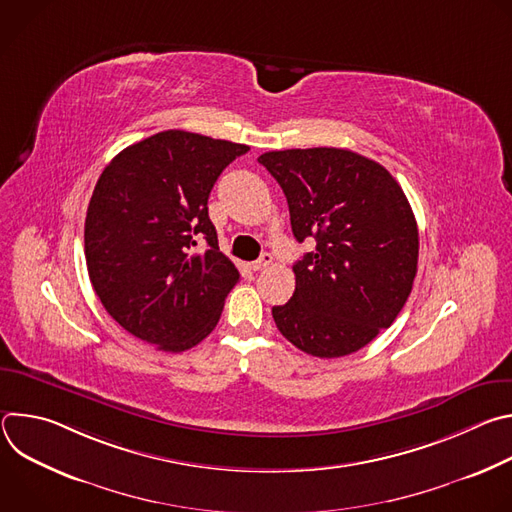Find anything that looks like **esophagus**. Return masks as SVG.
Here are the masks:
<instances>
[{"label":"esophagus","instance_id":"1","mask_svg":"<svg viewBox=\"0 0 512 512\" xmlns=\"http://www.w3.org/2000/svg\"><path fill=\"white\" fill-rule=\"evenodd\" d=\"M271 263H273V255H271V253H263L257 261L251 263V269H253V271H263V269H267Z\"/></svg>","mask_w":512,"mask_h":512}]
</instances>
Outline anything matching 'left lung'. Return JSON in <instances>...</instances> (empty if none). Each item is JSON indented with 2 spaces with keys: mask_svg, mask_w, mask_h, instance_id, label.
<instances>
[{
  "mask_svg": "<svg viewBox=\"0 0 512 512\" xmlns=\"http://www.w3.org/2000/svg\"><path fill=\"white\" fill-rule=\"evenodd\" d=\"M281 186L298 243L316 251L296 265V291L271 314L300 350L346 356L403 310L417 273L419 233L397 180L375 160L340 148L259 156Z\"/></svg>",
  "mask_w": 512,
  "mask_h": 512,
  "instance_id": "left-lung-1",
  "label": "left lung"
}]
</instances>
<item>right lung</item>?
I'll list each match as a JSON object with an SVG mask.
<instances>
[{
	"label": "right lung",
	"mask_w": 512,
	"mask_h": 512,
	"mask_svg": "<svg viewBox=\"0 0 512 512\" xmlns=\"http://www.w3.org/2000/svg\"><path fill=\"white\" fill-rule=\"evenodd\" d=\"M249 145L182 129L119 152L97 180L85 221L91 283L111 318L164 352L204 340L239 269L218 251L208 196ZM198 238L207 241L200 254Z\"/></svg>",
	"instance_id": "add662e5"
}]
</instances>
